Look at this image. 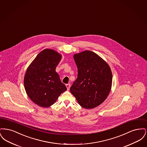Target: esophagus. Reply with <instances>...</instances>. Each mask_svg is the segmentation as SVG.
<instances>
[{
	"instance_id": "1",
	"label": "esophagus",
	"mask_w": 147,
	"mask_h": 147,
	"mask_svg": "<svg viewBox=\"0 0 147 147\" xmlns=\"http://www.w3.org/2000/svg\"><path fill=\"white\" fill-rule=\"evenodd\" d=\"M66 87H67V90H69V89H70V84H66Z\"/></svg>"
}]
</instances>
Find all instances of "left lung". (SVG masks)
Returning <instances> with one entry per match:
<instances>
[{"instance_id": "1", "label": "left lung", "mask_w": 147, "mask_h": 147, "mask_svg": "<svg viewBox=\"0 0 147 147\" xmlns=\"http://www.w3.org/2000/svg\"><path fill=\"white\" fill-rule=\"evenodd\" d=\"M78 77L70 87L78 102L86 109L101 104L109 96L112 86L111 68L105 61L90 51L74 55Z\"/></svg>"}]
</instances>
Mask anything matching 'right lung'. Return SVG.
I'll return each mask as SVG.
<instances>
[{"mask_svg": "<svg viewBox=\"0 0 147 147\" xmlns=\"http://www.w3.org/2000/svg\"><path fill=\"white\" fill-rule=\"evenodd\" d=\"M62 55L53 49L40 52L27 68L24 79L26 92L35 104L48 107L67 90L56 71Z\"/></svg>", "mask_w": 147, "mask_h": 147, "instance_id": "1", "label": "right lung"}]
</instances>
